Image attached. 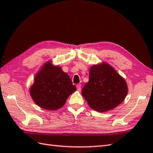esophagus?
Segmentation results:
<instances>
[{
	"label": "esophagus",
	"mask_w": 153,
	"mask_h": 153,
	"mask_svg": "<svg viewBox=\"0 0 153 153\" xmlns=\"http://www.w3.org/2000/svg\"><path fill=\"white\" fill-rule=\"evenodd\" d=\"M81 87H82V85L80 84H78L76 85L77 90H78V91H81Z\"/></svg>",
	"instance_id": "34e87169"
}]
</instances>
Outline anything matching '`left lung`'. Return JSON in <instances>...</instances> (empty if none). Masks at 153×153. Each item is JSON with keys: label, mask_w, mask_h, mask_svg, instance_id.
I'll return each mask as SVG.
<instances>
[{"label": "left lung", "mask_w": 153, "mask_h": 153, "mask_svg": "<svg viewBox=\"0 0 153 153\" xmlns=\"http://www.w3.org/2000/svg\"><path fill=\"white\" fill-rule=\"evenodd\" d=\"M128 92L124 78L109 64L102 62L91 67L89 80L82 94L92 110L105 112L121 104Z\"/></svg>", "instance_id": "left-lung-1"}]
</instances>
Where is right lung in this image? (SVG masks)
<instances>
[{
	"instance_id": "add662e5",
	"label": "right lung",
	"mask_w": 153,
	"mask_h": 153,
	"mask_svg": "<svg viewBox=\"0 0 153 153\" xmlns=\"http://www.w3.org/2000/svg\"><path fill=\"white\" fill-rule=\"evenodd\" d=\"M76 90L68 74L64 72L61 66H54L51 60L41 66L29 89L34 102L48 110L62 107L69 95Z\"/></svg>"
}]
</instances>
